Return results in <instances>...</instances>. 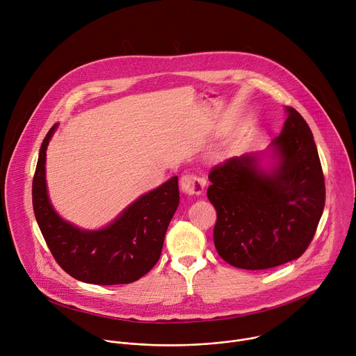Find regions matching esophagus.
<instances>
[{"mask_svg": "<svg viewBox=\"0 0 356 356\" xmlns=\"http://www.w3.org/2000/svg\"><path fill=\"white\" fill-rule=\"evenodd\" d=\"M204 186H206V180L193 173H184L180 177V187L184 194L200 195L202 191H204Z\"/></svg>", "mask_w": 356, "mask_h": 356, "instance_id": "obj_1", "label": "esophagus"}]
</instances>
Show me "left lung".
Listing matches in <instances>:
<instances>
[{
  "label": "left lung",
  "mask_w": 356,
  "mask_h": 356,
  "mask_svg": "<svg viewBox=\"0 0 356 356\" xmlns=\"http://www.w3.org/2000/svg\"><path fill=\"white\" fill-rule=\"evenodd\" d=\"M272 142L277 165L265 172L257 155L214 166L207 197L217 211L214 245L229 265L264 270L300 258L325 206V183L314 136L293 107Z\"/></svg>",
  "instance_id": "8db88e82"
}]
</instances>
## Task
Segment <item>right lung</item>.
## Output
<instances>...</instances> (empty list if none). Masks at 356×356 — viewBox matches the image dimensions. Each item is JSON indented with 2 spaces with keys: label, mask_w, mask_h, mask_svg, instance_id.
I'll list each match as a JSON object with an SVG mask.
<instances>
[{
  "label": "right lung",
  "mask_w": 356,
  "mask_h": 356,
  "mask_svg": "<svg viewBox=\"0 0 356 356\" xmlns=\"http://www.w3.org/2000/svg\"><path fill=\"white\" fill-rule=\"evenodd\" d=\"M46 134L32 181L33 213L59 266L72 277L92 284H127L140 279L161 258L165 235L179 207L177 176L139 197L107 228L84 231L63 221L50 204L44 161Z\"/></svg>",
  "instance_id": "add662e5"
}]
</instances>
